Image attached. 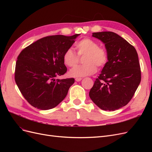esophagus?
Masks as SVG:
<instances>
[{"mask_svg": "<svg viewBox=\"0 0 152 152\" xmlns=\"http://www.w3.org/2000/svg\"><path fill=\"white\" fill-rule=\"evenodd\" d=\"M82 79V78H79V77H78V78H76L75 80H76L77 82H79V81H80Z\"/></svg>", "mask_w": 152, "mask_h": 152, "instance_id": "34e87169", "label": "esophagus"}]
</instances>
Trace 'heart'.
I'll return each instance as SVG.
<instances>
[{
    "label": "heart",
    "instance_id": "heart-1",
    "mask_svg": "<svg viewBox=\"0 0 152 152\" xmlns=\"http://www.w3.org/2000/svg\"><path fill=\"white\" fill-rule=\"evenodd\" d=\"M78 55L85 56L83 59L84 65L77 66L69 72L72 77H81L93 74L97 71V66L102 68L108 61V54L107 49L99 47V44L90 38H84L76 44ZM63 61L68 67L75 66L79 61V56L72 49H67L63 54Z\"/></svg>",
    "mask_w": 152,
    "mask_h": 152
}]
</instances>
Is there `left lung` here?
<instances>
[{
	"instance_id": "8db88e82",
	"label": "left lung",
	"mask_w": 152,
	"mask_h": 152,
	"mask_svg": "<svg viewBox=\"0 0 152 152\" xmlns=\"http://www.w3.org/2000/svg\"><path fill=\"white\" fill-rule=\"evenodd\" d=\"M93 37L104 44L108 61L94 81L89 97L99 108L114 111L132 98L141 79L134 47L112 31L94 32Z\"/></svg>"
}]
</instances>
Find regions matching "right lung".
<instances>
[{"label": "right lung", "instance_id": "add662e5", "mask_svg": "<svg viewBox=\"0 0 152 152\" xmlns=\"http://www.w3.org/2000/svg\"><path fill=\"white\" fill-rule=\"evenodd\" d=\"M79 34L45 37L21 50L16 63L15 79L21 93L31 106L40 110L56 107L66 96L73 78L55 79L67 68L63 54Z\"/></svg>", "mask_w": 152, "mask_h": 152}]
</instances>
